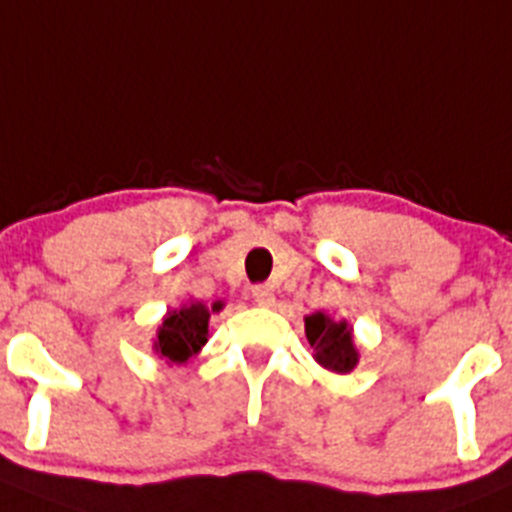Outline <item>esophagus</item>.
Listing matches in <instances>:
<instances>
[{"label": "esophagus", "mask_w": 512, "mask_h": 512, "mask_svg": "<svg viewBox=\"0 0 512 512\" xmlns=\"http://www.w3.org/2000/svg\"><path fill=\"white\" fill-rule=\"evenodd\" d=\"M251 296H253V301H256V304H259V306H271V304H274V291H271V286H266V284L253 286Z\"/></svg>", "instance_id": "34e87169"}]
</instances>
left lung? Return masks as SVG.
Returning a JSON list of instances; mask_svg holds the SVG:
<instances>
[{"mask_svg": "<svg viewBox=\"0 0 512 512\" xmlns=\"http://www.w3.org/2000/svg\"><path fill=\"white\" fill-rule=\"evenodd\" d=\"M306 339L314 349V359L324 369H332L337 374H347L357 367L359 352L354 347L352 326L347 321H334L324 311L306 316Z\"/></svg>", "mask_w": 512, "mask_h": 512, "instance_id": "left-lung-1", "label": "left lung"}]
</instances>
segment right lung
<instances>
[{"mask_svg": "<svg viewBox=\"0 0 512 512\" xmlns=\"http://www.w3.org/2000/svg\"><path fill=\"white\" fill-rule=\"evenodd\" d=\"M218 309L221 304H213V311ZM208 319H211V311L201 301L168 311L153 342L155 354L168 364H186L208 342Z\"/></svg>", "mask_w": 512, "mask_h": 512, "instance_id": "obj_1", "label": "right lung"}]
</instances>
